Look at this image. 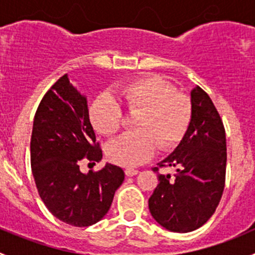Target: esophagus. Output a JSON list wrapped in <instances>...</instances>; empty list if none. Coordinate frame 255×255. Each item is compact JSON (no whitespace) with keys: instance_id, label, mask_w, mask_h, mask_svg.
<instances>
[{"instance_id":"obj_1","label":"esophagus","mask_w":255,"mask_h":255,"mask_svg":"<svg viewBox=\"0 0 255 255\" xmlns=\"http://www.w3.org/2000/svg\"><path fill=\"white\" fill-rule=\"evenodd\" d=\"M138 174V170H135V169H130V168H127L126 169V175L127 176H134Z\"/></svg>"}]
</instances>
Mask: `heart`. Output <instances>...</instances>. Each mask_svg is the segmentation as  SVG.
Listing matches in <instances>:
<instances>
[{
  "label": "heart",
  "instance_id": "b5f03b06",
  "mask_svg": "<svg viewBox=\"0 0 255 255\" xmlns=\"http://www.w3.org/2000/svg\"><path fill=\"white\" fill-rule=\"evenodd\" d=\"M118 97L135 118L137 132L126 133L107 145V156L122 166H137L148 161L156 146L170 150L181 142L191 121V102L184 94L158 75H146L126 82ZM95 129L111 137L123 125L120 104L109 94L100 95L90 107Z\"/></svg>",
  "mask_w": 255,
  "mask_h": 255
}]
</instances>
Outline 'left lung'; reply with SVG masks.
Here are the masks:
<instances>
[{"label": "left lung", "instance_id": "obj_1", "mask_svg": "<svg viewBox=\"0 0 255 255\" xmlns=\"http://www.w3.org/2000/svg\"><path fill=\"white\" fill-rule=\"evenodd\" d=\"M190 99L189 128L173 153L158 163L175 168V174H159L148 201L154 220L177 233L197 230L215 213L225 189L227 163L225 127L212 100L199 86L191 90Z\"/></svg>", "mask_w": 255, "mask_h": 255}]
</instances>
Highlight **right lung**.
Returning a JSON list of instances; mask_svg holds the SVG:
<instances>
[{
	"label": "right lung",
	"instance_id": "add662e5",
	"mask_svg": "<svg viewBox=\"0 0 255 255\" xmlns=\"http://www.w3.org/2000/svg\"><path fill=\"white\" fill-rule=\"evenodd\" d=\"M86 156L102 151L89 117L87 97L61 76L40 101L30 138V164L40 199L58 220L87 227L106 216L125 171L106 163L100 171H80Z\"/></svg>",
	"mask_w": 255,
	"mask_h": 255
}]
</instances>
